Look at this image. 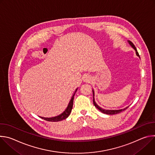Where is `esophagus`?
<instances>
[{
    "mask_svg": "<svg viewBox=\"0 0 155 155\" xmlns=\"http://www.w3.org/2000/svg\"><path fill=\"white\" fill-rule=\"evenodd\" d=\"M85 80H87V78H86V79H85Z\"/></svg>",
    "mask_w": 155,
    "mask_h": 155,
    "instance_id": "34e87169",
    "label": "esophagus"
}]
</instances>
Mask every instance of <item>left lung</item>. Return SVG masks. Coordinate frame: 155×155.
Here are the masks:
<instances>
[{
  "instance_id": "1",
  "label": "left lung",
  "mask_w": 155,
  "mask_h": 155,
  "mask_svg": "<svg viewBox=\"0 0 155 155\" xmlns=\"http://www.w3.org/2000/svg\"><path fill=\"white\" fill-rule=\"evenodd\" d=\"M128 42H129V43L130 44V45H131V47L136 50V54H137L138 56H140L139 54V53L137 52V50L136 48L135 47L134 45L133 44V43H132V41H130V40H128ZM93 103H94V106H95L97 109H99L101 112H102V113H104V114H107V115H115V114H119V113L123 112V110H126V108H128V107H126V108H124V109H121V110H105V109H103V108H101L99 105H97L96 104V103L95 102V101H94V91H93Z\"/></svg>"
}]
</instances>
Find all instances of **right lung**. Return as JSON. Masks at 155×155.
<instances>
[{"mask_svg": "<svg viewBox=\"0 0 155 155\" xmlns=\"http://www.w3.org/2000/svg\"><path fill=\"white\" fill-rule=\"evenodd\" d=\"M77 91V90L75 91V92ZM75 92L74 93V94L73 95V96L72 97V99L71 100V101L69 102V104L67 107V108L65 109V111L61 114V115L57 116V117H52V118H43V117H40L41 118L45 120L46 121H54V122H56V121H61V120H65L67 118L71 111H72V107H73V103H74V96H75Z\"/></svg>", "mask_w": 155, "mask_h": 155, "instance_id": "right-lung-1", "label": "right lung"}]
</instances>
